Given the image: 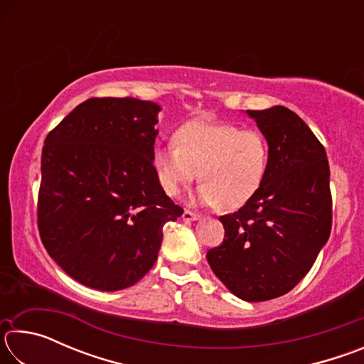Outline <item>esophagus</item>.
<instances>
[{
	"label": "esophagus",
	"instance_id": "1",
	"mask_svg": "<svg viewBox=\"0 0 364 364\" xmlns=\"http://www.w3.org/2000/svg\"><path fill=\"white\" fill-rule=\"evenodd\" d=\"M200 215L196 213V212H191V210H184L183 212V220L184 221H194V220H199Z\"/></svg>",
	"mask_w": 364,
	"mask_h": 364
}]
</instances>
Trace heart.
<instances>
[{
  "instance_id": "obj_1",
  "label": "heart",
  "mask_w": 364,
  "mask_h": 364,
  "mask_svg": "<svg viewBox=\"0 0 364 364\" xmlns=\"http://www.w3.org/2000/svg\"><path fill=\"white\" fill-rule=\"evenodd\" d=\"M152 165L167 196L178 197L197 176L199 204L236 210L263 186L269 168V144L258 130L194 120L178 128L175 146L154 151Z\"/></svg>"
}]
</instances>
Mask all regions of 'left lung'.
<instances>
[{
    "label": "left lung",
    "mask_w": 364,
    "mask_h": 364,
    "mask_svg": "<svg viewBox=\"0 0 364 364\" xmlns=\"http://www.w3.org/2000/svg\"><path fill=\"white\" fill-rule=\"evenodd\" d=\"M247 114L268 139V175L247 204L220 217L225 239L207 252V262L236 297L264 301L292 291L328 242L329 162L324 146L291 109Z\"/></svg>",
    "instance_id": "obj_1"
}]
</instances>
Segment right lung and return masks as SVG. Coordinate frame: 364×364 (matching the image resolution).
<instances>
[{
    "instance_id": "obj_1",
    "label": "right lung",
    "mask_w": 364,
    "mask_h": 364,
    "mask_svg": "<svg viewBox=\"0 0 364 364\" xmlns=\"http://www.w3.org/2000/svg\"><path fill=\"white\" fill-rule=\"evenodd\" d=\"M159 110L91 97L48 133L36 221L49 257L80 284H136L157 260L164 225L183 215L154 171Z\"/></svg>"
}]
</instances>
